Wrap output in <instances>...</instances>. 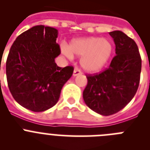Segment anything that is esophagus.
Segmentation results:
<instances>
[{"mask_svg":"<svg viewBox=\"0 0 150 150\" xmlns=\"http://www.w3.org/2000/svg\"><path fill=\"white\" fill-rule=\"evenodd\" d=\"M81 74V71H79L78 68H74V74H73V76H76L77 75H79V74Z\"/></svg>","mask_w":150,"mask_h":150,"instance_id":"34e87169","label":"esophagus"}]
</instances>
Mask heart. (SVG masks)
Masks as SVG:
<instances>
[{
  "label": "heart",
  "instance_id": "obj_1",
  "mask_svg": "<svg viewBox=\"0 0 150 150\" xmlns=\"http://www.w3.org/2000/svg\"><path fill=\"white\" fill-rule=\"evenodd\" d=\"M64 55L72 59L79 57L82 68L88 73L98 72L104 68L112 56L113 47L110 41L106 38H82L74 39L69 46L62 45Z\"/></svg>",
  "mask_w": 150,
  "mask_h": 150
}]
</instances>
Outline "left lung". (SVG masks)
Wrapping results in <instances>:
<instances>
[{"label":"left lung","mask_w":150,"mask_h":150,"mask_svg":"<svg viewBox=\"0 0 150 150\" xmlns=\"http://www.w3.org/2000/svg\"><path fill=\"white\" fill-rule=\"evenodd\" d=\"M109 34L116 45V55L105 71L87 75L83 94L86 104L102 116L116 113L132 100L141 72V58L134 40L120 30Z\"/></svg>","instance_id":"left-lung-1"}]
</instances>
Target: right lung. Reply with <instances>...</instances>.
Masks as SVG:
<instances>
[{"instance_id":"add662e5","label":"right lung","mask_w":150,"mask_h":150,"mask_svg":"<svg viewBox=\"0 0 150 150\" xmlns=\"http://www.w3.org/2000/svg\"><path fill=\"white\" fill-rule=\"evenodd\" d=\"M58 30L36 25L18 36L6 62L9 89L18 104L29 110L42 112L56 104L63 86L74 67L57 66L61 53L56 43Z\"/></svg>"}]
</instances>
